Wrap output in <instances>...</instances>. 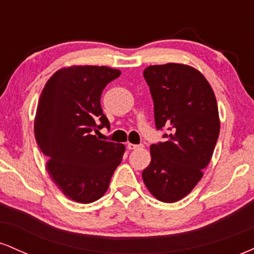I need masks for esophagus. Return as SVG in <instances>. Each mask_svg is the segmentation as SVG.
Instances as JSON below:
<instances>
[{
  "label": "esophagus",
  "instance_id": "34e87169",
  "mask_svg": "<svg viewBox=\"0 0 254 254\" xmlns=\"http://www.w3.org/2000/svg\"><path fill=\"white\" fill-rule=\"evenodd\" d=\"M143 145L142 144H132V143H127V149L129 150H135V149H142Z\"/></svg>",
  "mask_w": 254,
  "mask_h": 254
}]
</instances>
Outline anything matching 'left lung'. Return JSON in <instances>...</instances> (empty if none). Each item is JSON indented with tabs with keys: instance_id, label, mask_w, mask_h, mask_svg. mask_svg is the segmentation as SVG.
I'll list each match as a JSON object with an SVG mask.
<instances>
[{
	"instance_id": "obj_1",
	"label": "left lung",
	"mask_w": 254,
	"mask_h": 254,
	"mask_svg": "<svg viewBox=\"0 0 254 254\" xmlns=\"http://www.w3.org/2000/svg\"><path fill=\"white\" fill-rule=\"evenodd\" d=\"M143 76L154 103V118L165 142L150 145V165L142 173L156 199L174 203L203 177L220 133L216 98L196 69L177 63L150 65Z\"/></svg>"
}]
</instances>
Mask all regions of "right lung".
<instances>
[{
    "label": "right lung",
    "instance_id": "1",
    "mask_svg": "<svg viewBox=\"0 0 254 254\" xmlns=\"http://www.w3.org/2000/svg\"><path fill=\"white\" fill-rule=\"evenodd\" d=\"M121 71L107 66H69L55 72L37 107L34 135L49 159L48 171L63 193L77 203H92L109 189L124 155V144L100 141L94 133L110 122L101 93Z\"/></svg>",
    "mask_w": 254,
    "mask_h": 254
}]
</instances>
